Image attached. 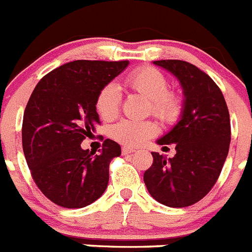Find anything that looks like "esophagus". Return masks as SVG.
Segmentation results:
<instances>
[{"label":"esophagus","mask_w":252,"mask_h":252,"mask_svg":"<svg viewBox=\"0 0 252 252\" xmlns=\"http://www.w3.org/2000/svg\"><path fill=\"white\" fill-rule=\"evenodd\" d=\"M134 152L135 149L129 148V147H123V148H122V153L123 154H131V153H134Z\"/></svg>","instance_id":"esophagus-1"}]
</instances>
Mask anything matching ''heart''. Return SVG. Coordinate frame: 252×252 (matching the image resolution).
Listing matches in <instances>:
<instances>
[{
	"mask_svg": "<svg viewBox=\"0 0 252 252\" xmlns=\"http://www.w3.org/2000/svg\"><path fill=\"white\" fill-rule=\"evenodd\" d=\"M131 92L149 100V110L165 123L177 121L182 112V100L176 92L168 90L169 81L160 70L142 66L131 71L124 80ZM122 104L121 89L115 84H106L99 90L95 106L99 115L110 121L119 113ZM158 126L152 121L123 119L112 126L110 134L117 142L129 147H138L157 134Z\"/></svg>",
	"mask_w": 252,
	"mask_h": 252,
	"instance_id": "b5f03b06",
	"label": "heart"
}]
</instances>
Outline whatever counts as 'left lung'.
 <instances>
[{
  "label": "left lung",
  "instance_id": "obj_1",
  "mask_svg": "<svg viewBox=\"0 0 252 252\" xmlns=\"http://www.w3.org/2000/svg\"><path fill=\"white\" fill-rule=\"evenodd\" d=\"M178 78L186 100L181 121L158 144H176L173 158L152 152L144 172L147 189L168 207H187L202 199L219 180L227 157L231 124L223 94L210 76L182 60L154 61Z\"/></svg>",
  "mask_w": 252,
  "mask_h": 252
}]
</instances>
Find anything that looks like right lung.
I'll list each match as a JSON object with an SVG mask.
<instances>
[{
    "instance_id": "right-lung-1",
    "label": "right lung",
    "mask_w": 252,
    "mask_h": 252,
    "mask_svg": "<svg viewBox=\"0 0 252 252\" xmlns=\"http://www.w3.org/2000/svg\"><path fill=\"white\" fill-rule=\"evenodd\" d=\"M128 60H75L38 81L22 121V148L38 189L56 205L81 208L99 198L109 182V164L122 153L112 139L99 153L81 143L100 124L99 90L128 66Z\"/></svg>"
}]
</instances>
